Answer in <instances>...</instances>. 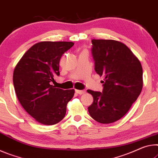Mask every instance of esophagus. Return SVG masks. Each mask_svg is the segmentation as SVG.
Returning a JSON list of instances; mask_svg holds the SVG:
<instances>
[{
  "label": "esophagus",
  "mask_w": 158,
  "mask_h": 158,
  "mask_svg": "<svg viewBox=\"0 0 158 158\" xmlns=\"http://www.w3.org/2000/svg\"><path fill=\"white\" fill-rule=\"evenodd\" d=\"M76 92L77 93V94H85V90H79V89H76Z\"/></svg>",
  "instance_id": "1"
}]
</instances>
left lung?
I'll use <instances>...</instances> for the list:
<instances>
[{
  "label": "left lung",
  "instance_id": "left-lung-1",
  "mask_svg": "<svg viewBox=\"0 0 158 158\" xmlns=\"http://www.w3.org/2000/svg\"><path fill=\"white\" fill-rule=\"evenodd\" d=\"M94 70L102 81L103 91L87 92L93 97L88 107L91 117L103 124L123 118L137 99L143 87L140 61L125 44L114 40H92Z\"/></svg>",
  "mask_w": 158,
  "mask_h": 158
}]
</instances>
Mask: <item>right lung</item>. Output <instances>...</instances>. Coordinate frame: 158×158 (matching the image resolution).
<instances>
[{
    "label": "right lung",
    "mask_w": 158,
    "mask_h": 158,
    "mask_svg": "<svg viewBox=\"0 0 158 158\" xmlns=\"http://www.w3.org/2000/svg\"><path fill=\"white\" fill-rule=\"evenodd\" d=\"M73 42L43 41L28 49L15 66L13 84L17 99L39 123L52 125L64 118L75 90L56 88L51 82L59 76V61Z\"/></svg>",
    "instance_id": "obj_1"
}]
</instances>
